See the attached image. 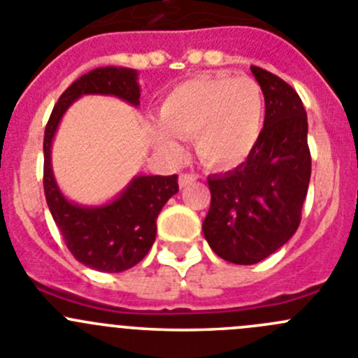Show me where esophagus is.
Wrapping results in <instances>:
<instances>
[{
	"label": "esophagus",
	"mask_w": 358,
	"mask_h": 358,
	"mask_svg": "<svg viewBox=\"0 0 358 358\" xmlns=\"http://www.w3.org/2000/svg\"><path fill=\"white\" fill-rule=\"evenodd\" d=\"M196 180H198V176H196V175H190V173H183V175H180V178H178V185L183 189V187L190 185V183L196 182Z\"/></svg>",
	"instance_id": "obj_1"
}]
</instances>
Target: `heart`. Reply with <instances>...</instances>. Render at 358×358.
I'll list each match as a JSON object with an SVG mask.
<instances>
[{"label":"heart","mask_w":358,"mask_h":358,"mask_svg":"<svg viewBox=\"0 0 358 358\" xmlns=\"http://www.w3.org/2000/svg\"><path fill=\"white\" fill-rule=\"evenodd\" d=\"M160 125L152 141L164 155L178 159L176 138H194L199 159L229 169L255 152L265 125V93L252 78H194L175 86L159 108Z\"/></svg>","instance_id":"1"}]
</instances>
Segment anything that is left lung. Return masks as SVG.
Masks as SVG:
<instances>
[{
    "label": "left lung",
    "mask_w": 358,
    "mask_h": 358,
    "mask_svg": "<svg viewBox=\"0 0 358 358\" xmlns=\"http://www.w3.org/2000/svg\"><path fill=\"white\" fill-rule=\"evenodd\" d=\"M250 72L265 93L262 138L245 162L208 176L212 201L203 220L213 252L235 265H255L295 235L310 180L302 100L273 73Z\"/></svg>",
    "instance_id": "obj_1"
}]
</instances>
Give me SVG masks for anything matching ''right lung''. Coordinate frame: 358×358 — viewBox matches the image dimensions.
Returning a JSON list of instances; mask_svg holds the SVG:
<instances>
[{"label":"right lung","instance_id":"add662e5","mask_svg":"<svg viewBox=\"0 0 358 358\" xmlns=\"http://www.w3.org/2000/svg\"><path fill=\"white\" fill-rule=\"evenodd\" d=\"M83 95H106L138 108L141 86L138 70L100 66L90 70L62 93L43 134V190L66 247L83 265L99 272H123L138 265L152 249L157 215L178 192V176H134L125 189L102 205H79L59 190L52 173L51 148L59 122Z\"/></svg>","mask_w":358,"mask_h":358}]
</instances>
